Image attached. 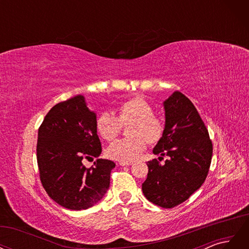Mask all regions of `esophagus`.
I'll return each instance as SVG.
<instances>
[{"mask_svg": "<svg viewBox=\"0 0 249 249\" xmlns=\"http://www.w3.org/2000/svg\"><path fill=\"white\" fill-rule=\"evenodd\" d=\"M133 162H119V165L120 166H130V165H132Z\"/></svg>", "mask_w": 249, "mask_h": 249, "instance_id": "esophagus-1", "label": "esophagus"}]
</instances>
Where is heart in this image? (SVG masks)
<instances>
[{"label":"heart","instance_id":"obj_1","mask_svg":"<svg viewBox=\"0 0 249 249\" xmlns=\"http://www.w3.org/2000/svg\"><path fill=\"white\" fill-rule=\"evenodd\" d=\"M117 115L111 111H103L96 118L95 126L100 136L111 141L122 130V124L132 123L130 138L117 139L106 149L112 160L132 162L145 149L149 143L159 142L164 135L163 120L153 115L154 108L142 97H135L124 102L117 108Z\"/></svg>","mask_w":249,"mask_h":249}]
</instances>
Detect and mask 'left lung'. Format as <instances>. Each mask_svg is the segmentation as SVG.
<instances>
[{"label": "left lung", "mask_w": 249, "mask_h": 249, "mask_svg": "<svg viewBox=\"0 0 249 249\" xmlns=\"http://www.w3.org/2000/svg\"><path fill=\"white\" fill-rule=\"evenodd\" d=\"M163 107L164 135L153 153L168 159L164 164L156 159L147 162L142 191L150 202L170 209L187 200L205 182L213 145L196 108L182 92L169 95Z\"/></svg>", "instance_id": "1"}]
</instances>
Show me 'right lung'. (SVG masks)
Wrapping results in <instances>:
<instances>
[{"label": "right lung", "mask_w": 249, "mask_h": 249, "mask_svg": "<svg viewBox=\"0 0 249 249\" xmlns=\"http://www.w3.org/2000/svg\"><path fill=\"white\" fill-rule=\"evenodd\" d=\"M96 114L79 94L53 107L38 130L37 163L49 196L66 209L86 210L109 189L115 163L96 159L86 168L83 158H99L102 145L95 126Z\"/></svg>", "instance_id": "1"}]
</instances>
